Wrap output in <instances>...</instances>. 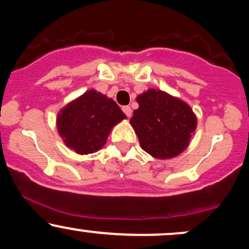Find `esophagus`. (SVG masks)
Masks as SVG:
<instances>
[{
    "mask_svg": "<svg viewBox=\"0 0 249 249\" xmlns=\"http://www.w3.org/2000/svg\"><path fill=\"white\" fill-rule=\"evenodd\" d=\"M122 110H123V112H124L125 115L128 117V118H130V117L132 116V110H131L130 107H123Z\"/></svg>",
    "mask_w": 249,
    "mask_h": 249,
    "instance_id": "obj_1",
    "label": "esophagus"
}]
</instances>
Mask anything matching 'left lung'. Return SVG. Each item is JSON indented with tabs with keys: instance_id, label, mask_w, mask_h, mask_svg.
<instances>
[{
	"instance_id": "8db88e82",
	"label": "left lung",
	"mask_w": 249,
	"mask_h": 249,
	"mask_svg": "<svg viewBox=\"0 0 249 249\" xmlns=\"http://www.w3.org/2000/svg\"><path fill=\"white\" fill-rule=\"evenodd\" d=\"M139 107L130 119L142 150L154 158L178 156L187 147L196 118L186 103L162 92L146 91L137 97Z\"/></svg>"
}]
</instances>
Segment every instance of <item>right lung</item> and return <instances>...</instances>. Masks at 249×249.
I'll return each mask as SVG.
<instances>
[{"label":"right lung","mask_w":249,"mask_h":249,"mask_svg":"<svg viewBox=\"0 0 249 249\" xmlns=\"http://www.w3.org/2000/svg\"><path fill=\"white\" fill-rule=\"evenodd\" d=\"M125 118L116 102L90 90L63 108L57 128L68 147L89 154L103 147L113 125Z\"/></svg>","instance_id":"obj_1"}]
</instances>
